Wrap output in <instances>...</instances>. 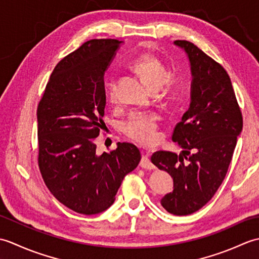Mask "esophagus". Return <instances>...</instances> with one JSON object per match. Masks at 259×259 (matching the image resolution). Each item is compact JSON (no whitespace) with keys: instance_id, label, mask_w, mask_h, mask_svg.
Wrapping results in <instances>:
<instances>
[{"instance_id":"esophagus-1","label":"esophagus","mask_w":259,"mask_h":259,"mask_svg":"<svg viewBox=\"0 0 259 259\" xmlns=\"http://www.w3.org/2000/svg\"><path fill=\"white\" fill-rule=\"evenodd\" d=\"M140 167L147 169V170H152L155 169V166L151 163L150 159H149V155L148 153H142V158H141V161H140Z\"/></svg>"}]
</instances>
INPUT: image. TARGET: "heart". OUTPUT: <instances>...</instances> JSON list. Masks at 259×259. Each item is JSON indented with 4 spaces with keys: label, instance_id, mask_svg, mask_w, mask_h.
Returning <instances> with one entry per match:
<instances>
[{
    "label": "heart",
    "instance_id": "1",
    "mask_svg": "<svg viewBox=\"0 0 259 259\" xmlns=\"http://www.w3.org/2000/svg\"><path fill=\"white\" fill-rule=\"evenodd\" d=\"M130 69L138 74L144 83L152 91L158 89L164 93L170 91L172 82L168 78L169 72L161 60L155 54L145 52L139 54L129 64ZM104 91L109 101L117 98V83L110 78L104 83ZM123 133L137 142L145 146L155 145L158 141V117L155 113L134 111L122 122Z\"/></svg>",
    "mask_w": 259,
    "mask_h": 259
}]
</instances>
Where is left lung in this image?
I'll return each mask as SVG.
<instances>
[{
	"mask_svg": "<svg viewBox=\"0 0 259 259\" xmlns=\"http://www.w3.org/2000/svg\"><path fill=\"white\" fill-rule=\"evenodd\" d=\"M175 45L188 54L192 73L190 108L171 137L183 153L156 151L151 162L174 179V190L162 198V207L186 216L205 206L223 184L243 129V114L222 64L189 41L176 40Z\"/></svg>",
	"mask_w": 259,
	"mask_h": 259,
	"instance_id": "left-lung-1",
	"label": "left lung"
}]
</instances>
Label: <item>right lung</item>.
Masks as SVG:
<instances>
[{"mask_svg": "<svg viewBox=\"0 0 259 259\" xmlns=\"http://www.w3.org/2000/svg\"><path fill=\"white\" fill-rule=\"evenodd\" d=\"M120 45L93 38L60 61L37 104V164L57 200L82 214L112 205L125 175L140 162L138 148L119 142L97 155V137L104 128L103 74Z\"/></svg>", "mask_w": 259, "mask_h": 259, "instance_id": "add662e5", "label": "right lung"}]
</instances>
